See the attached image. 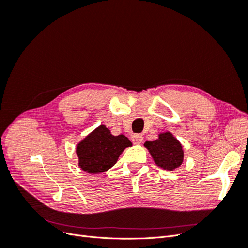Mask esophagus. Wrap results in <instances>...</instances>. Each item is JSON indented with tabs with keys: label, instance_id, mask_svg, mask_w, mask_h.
Here are the masks:
<instances>
[{
	"label": "esophagus",
	"instance_id": "obj_1",
	"mask_svg": "<svg viewBox=\"0 0 248 248\" xmlns=\"http://www.w3.org/2000/svg\"><path fill=\"white\" fill-rule=\"evenodd\" d=\"M142 137L140 136V134H132V137H131V140H132V142L133 144H140V142L142 141Z\"/></svg>",
	"mask_w": 248,
	"mask_h": 248
}]
</instances>
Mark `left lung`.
I'll use <instances>...</instances> for the list:
<instances>
[{"mask_svg":"<svg viewBox=\"0 0 248 248\" xmlns=\"http://www.w3.org/2000/svg\"><path fill=\"white\" fill-rule=\"evenodd\" d=\"M145 147L158 167L172 170L181 166L184 157L182 145L170 132L160 133L158 140L146 141Z\"/></svg>","mask_w":248,"mask_h":248,"instance_id":"1","label":"left lung"}]
</instances>
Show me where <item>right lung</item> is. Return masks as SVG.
<instances>
[{"instance_id":"add662e5","label":"right lung","mask_w":248,"mask_h":248,"mask_svg":"<svg viewBox=\"0 0 248 248\" xmlns=\"http://www.w3.org/2000/svg\"><path fill=\"white\" fill-rule=\"evenodd\" d=\"M131 141L123 134L114 137L104 125L99 126L82 140L77 148L79 167L90 174H98L110 169L120 154Z\"/></svg>"}]
</instances>
